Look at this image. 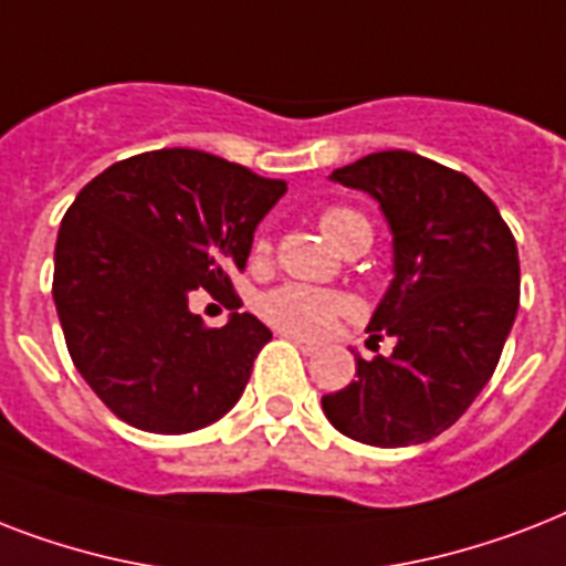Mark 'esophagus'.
I'll return each instance as SVG.
<instances>
[{
    "mask_svg": "<svg viewBox=\"0 0 566 566\" xmlns=\"http://www.w3.org/2000/svg\"><path fill=\"white\" fill-rule=\"evenodd\" d=\"M293 340V344L300 346L302 353L305 355H314V353H319V344L317 340H308V337H300V335H287Z\"/></svg>",
    "mask_w": 566,
    "mask_h": 566,
    "instance_id": "esophagus-1",
    "label": "esophagus"
}]
</instances>
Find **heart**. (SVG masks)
<instances>
[{
  "mask_svg": "<svg viewBox=\"0 0 566 566\" xmlns=\"http://www.w3.org/2000/svg\"><path fill=\"white\" fill-rule=\"evenodd\" d=\"M319 229L335 247H344L358 231H370V222L353 208H328L319 217ZM255 252L258 258H264L270 252V240H258ZM346 308L349 302L344 296L323 291V287H311V284H282L264 293L258 302L261 317L291 335H323Z\"/></svg>",
  "mask_w": 566,
  "mask_h": 566,
  "instance_id": "b5f03b06",
  "label": "heart"
}]
</instances>
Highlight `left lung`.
<instances>
[{
  "mask_svg": "<svg viewBox=\"0 0 566 566\" xmlns=\"http://www.w3.org/2000/svg\"><path fill=\"white\" fill-rule=\"evenodd\" d=\"M364 190L394 238V279L367 332L387 358L355 355V381L323 396L340 434L370 447L438 438L482 394L520 308V258L496 205L438 161L405 149L364 155L328 176Z\"/></svg>",
  "mask_w": 566,
  "mask_h": 566,
  "instance_id": "left-lung-1",
  "label": "left lung"
}]
</instances>
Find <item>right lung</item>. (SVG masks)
Here are the masks:
<instances>
[{"mask_svg": "<svg viewBox=\"0 0 566 566\" xmlns=\"http://www.w3.org/2000/svg\"><path fill=\"white\" fill-rule=\"evenodd\" d=\"M284 190L199 149L135 155L78 190L57 229L52 300L75 370L119 420L188 434L243 396L273 332L247 311L205 328L190 293H231Z\"/></svg>", "mask_w": 566, "mask_h": 566, "instance_id": "1", "label": "right lung"}]
</instances>
